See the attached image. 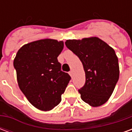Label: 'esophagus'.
<instances>
[{"label":"esophagus","mask_w":132,"mask_h":132,"mask_svg":"<svg viewBox=\"0 0 132 132\" xmlns=\"http://www.w3.org/2000/svg\"><path fill=\"white\" fill-rule=\"evenodd\" d=\"M69 75L71 76H73V71H71L69 72Z\"/></svg>","instance_id":"1"}]
</instances>
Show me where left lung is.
<instances>
[{"label":"left lung","instance_id":"8db88e82","mask_svg":"<svg viewBox=\"0 0 132 132\" xmlns=\"http://www.w3.org/2000/svg\"><path fill=\"white\" fill-rule=\"evenodd\" d=\"M65 44L83 63L86 83L78 90L81 99L92 107L105 104L119 80V63L114 50L96 37L68 39Z\"/></svg>","mask_w":132,"mask_h":132}]
</instances>
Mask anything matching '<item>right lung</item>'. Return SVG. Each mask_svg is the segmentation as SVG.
<instances>
[{
  "mask_svg": "<svg viewBox=\"0 0 132 132\" xmlns=\"http://www.w3.org/2000/svg\"><path fill=\"white\" fill-rule=\"evenodd\" d=\"M63 49V41H35L22 46L13 61L19 88L40 110H51L59 105L71 80L57 59Z\"/></svg>",
  "mask_w": 132,
  "mask_h": 132,
  "instance_id": "obj_1",
  "label": "right lung"
}]
</instances>
